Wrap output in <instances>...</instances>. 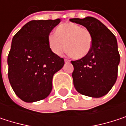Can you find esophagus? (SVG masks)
<instances>
[{
    "instance_id": "esophagus-1",
    "label": "esophagus",
    "mask_w": 126,
    "mask_h": 126,
    "mask_svg": "<svg viewBox=\"0 0 126 126\" xmlns=\"http://www.w3.org/2000/svg\"><path fill=\"white\" fill-rule=\"evenodd\" d=\"M64 61H65V63H69V62H70V61H69L68 59H66V58H65Z\"/></svg>"
}]
</instances>
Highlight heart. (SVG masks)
Segmentation results:
<instances>
[{
	"label": "heart",
	"mask_w": 126,
	"mask_h": 126,
	"mask_svg": "<svg viewBox=\"0 0 126 126\" xmlns=\"http://www.w3.org/2000/svg\"><path fill=\"white\" fill-rule=\"evenodd\" d=\"M48 45L51 51L61 55L65 48L68 54L74 59H81L87 56L93 45V36L86 28L66 22L59 25L56 33H50L47 36Z\"/></svg>",
	"instance_id": "b5f03b06"
}]
</instances>
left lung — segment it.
<instances>
[{
  "label": "left lung",
  "mask_w": 126,
  "mask_h": 126,
  "mask_svg": "<svg viewBox=\"0 0 126 126\" xmlns=\"http://www.w3.org/2000/svg\"><path fill=\"white\" fill-rule=\"evenodd\" d=\"M69 20L83 25L93 36V45L89 54L83 58L71 61L74 88L82 95L102 97L112 89L117 77L120 54L116 37L94 17Z\"/></svg>",
  "instance_id": "1"
}]
</instances>
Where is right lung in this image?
I'll return each mask as SVG.
<instances>
[{
	"instance_id": "right-lung-1",
	"label": "right lung",
	"mask_w": 126,
	"mask_h": 126,
	"mask_svg": "<svg viewBox=\"0 0 126 126\" xmlns=\"http://www.w3.org/2000/svg\"><path fill=\"white\" fill-rule=\"evenodd\" d=\"M61 22L32 20L13 37L8 55V77L15 94L25 102L47 98L52 89L53 75L63 68L64 59L54 54L47 41Z\"/></svg>"
}]
</instances>
